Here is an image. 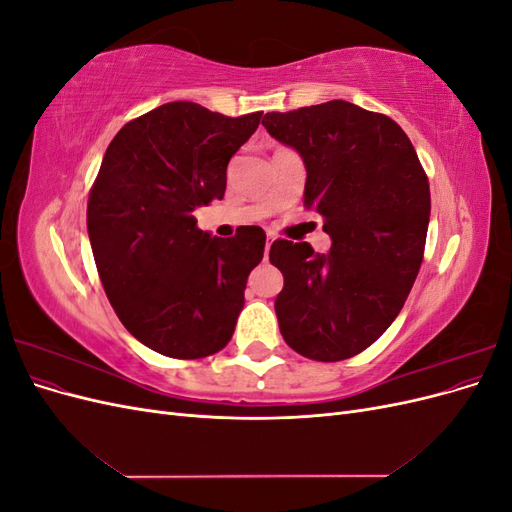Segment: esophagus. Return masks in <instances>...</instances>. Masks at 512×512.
Listing matches in <instances>:
<instances>
[{
  "label": "esophagus",
  "instance_id": "obj_1",
  "mask_svg": "<svg viewBox=\"0 0 512 512\" xmlns=\"http://www.w3.org/2000/svg\"><path fill=\"white\" fill-rule=\"evenodd\" d=\"M271 243H273V237H269V239H267V252H265V258H267L269 250H271Z\"/></svg>",
  "mask_w": 512,
  "mask_h": 512
}]
</instances>
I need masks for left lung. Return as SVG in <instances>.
<instances>
[{
	"mask_svg": "<svg viewBox=\"0 0 512 512\" xmlns=\"http://www.w3.org/2000/svg\"><path fill=\"white\" fill-rule=\"evenodd\" d=\"M262 126L301 153L303 205L322 215L331 252L277 239L269 260L284 288L275 314L286 344L335 363L391 327L421 269L431 196L406 132L382 113L331 100L267 113Z\"/></svg>",
	"mask_w": 512,
	"mask_h": 512,
	"instance_id": "1",
	"label": "left lung"
}]
</instances>
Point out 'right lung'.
<instances>
[{
	"mask_svg": "<svg viewBox=\"0 0 512 512\" xmlns=\"http://www.w3.org/2000/svg\"><path fill=\"white\" fill-rule=\"evenodd\" d=\"M260 117L162 104L115 134L89 190L87 230L106 297L138 342L170 359H205L230 342L247 275L265 254L262 228L220 239L192 215L224 198L226 166Z\"/></svg>",
	"mask_w": 512,
	"mask_h": 512,
	"instance_id": "right-lung-1",
	"label": "right lung"
}]
</instances>
